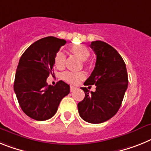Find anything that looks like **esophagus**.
Wrapping results in <instances>:
<instances>
[{"label": "esophagus", "mask_w": 151, "mask_h": 151, "mask_svg": "<svg viewBox=\"0 0 151 151\" xmlns=\"http://www.w3.org/2000/svg\"><path fill=\"white\" fill-rule=\"evenodd\" d=\"M70 91H71V92H73L74 90H76V87H73V86H70Z\"/></svg>", "instance_id": "obj_1"}]
</instances>
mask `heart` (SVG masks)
I'll return each instance as SVG.
<instances>
[{
    "label": "heart",
    "mask_w": 151,
    "mask_h": 151,
    "mask_svg": "<svg viewBox=\"0 0 151 151\" xmlns=\"http://www.w3.org/2000/svg\"><path fill=\"white\" fill-rule=\"evenodd\" d=\"M70 52L82 60H87L90 58L91 51L83 44H76L70 48ZM54 65L58 69H63L65 65V55L61 51H58L54 58ZM63 79L71 84H78L85 78L83 72L67 71L62 75Z\"/></svg>",
    "instance_id": "heart-1"
}]
</instances>
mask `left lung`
Here are the masks:
<instances>
[{
    "instance_id": "1",
    "label": "left lung",
    "mask_w": 151,
    "mask_h": 151,
    "mask_svg": "<svg viewBox=\"0 0 151 151\" xmlns=\"http://www.w3.org/2000/svg\"><path fill=\"white\" fill-rule=\"evenodd\" d=\"M90 46L97 60L93 72L83 84L95 85L96 91L89 93L87 87H81L85 97L78 103V112L83 121L101 124L118 111L128 85V78L124 61L113 47L101 40L92 41Z\"/></svg>"
}]
</instances>
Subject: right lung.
Returning <instances> with one entry per match:
<instances>
[{
	"label": "right lung",
	"mask_w": 151,
	"mask_h": 151,
	"mask_svg": "<svg viewBox=\"0 0 151 151\" xmlns=\"http://www.w3.org/2000/svg\"><path fill=\"white\" fill-rule=\"evenodd\" d=\"M64 39L47 37L32 44L20 58L14 90L22 111L36 121H46L56 114L60 102L70 93V86L59 81L47 85L46 81L54 65V58Z\"/></svg>",
	"instance_id": "1"
}]
</instances>
